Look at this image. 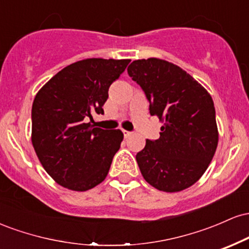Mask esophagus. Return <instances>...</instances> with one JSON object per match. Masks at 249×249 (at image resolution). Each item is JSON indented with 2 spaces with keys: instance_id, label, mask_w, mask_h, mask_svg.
<instances>
[{
  "instance_id": "1",
  "label": "esophagus",
  "mask_w": 249,
  "mask_h": 249,
  "mask_svg": "<svg viewBox=\"0 0 249 249\" xmlns=\"http://www.w3.org/2000/svg\"><path fill=\"white\" fill-rule=\"evenodd\" d=\"M131 133H132V132H130V131L123 130V134H124V137H125V138H128V137L131 136Z\"/></svg>"
}]
</instances>
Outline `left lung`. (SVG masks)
Returning a JSON list of instances; mask_svg holds the SVG:
<instances>
[{
  "label": "left lung",
  "instance_id": "8db88e82",
  "mask_svg": "<svg viewBox=\"0 0 249 249\" xmlns=\"http://www.w3.org/2000/svg\"><path fill=\"white\" fill-rule=\"evenodd\" d=\"M127 73L145 92L151 116L164 122L159 139H147L136 156L142 177L162 192L192 186L218 146L212 97L186 71L164 59L133 61Z\"/></svg>",
  "mask_w": 249,
  "mask_h": 249
}]
</instances>
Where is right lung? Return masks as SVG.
Returning a JSON list of instances; mask_svg holds the SVG:
<instances>
[{
	"label": "right lung",
	"instance_id": "right-lung-1",
	"mask_svg": "<svg viewBox=\"0 0 249 249\" xmlns=\"http://www.w3.org/2000/svg\"><path fill=\"white\" fill-rule=\"evenodd\" d=\"M128 63L83 59L56 73L37 92L31 110V142L42 166L61 186L83 192L107 178L124 134L96 127L91 122L92 115L104 113L108 88Z\"/></svg>",
	"mask_w": 249,
	"mask_h": 249
}]
</instances>
